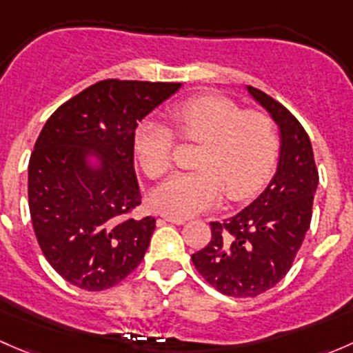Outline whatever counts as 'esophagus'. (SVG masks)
<instances>
[{
	"label": "esophagus",
	"instance_id": "esophagus-1",
	"mask_svg": "<svg viewBox=\"0 0 353 353\" xmlns=\"http://www.w3.org/2000/svg\"><path fill=\"white\" fill-rule=\"evenodd\" d=\"M162 219L165 220V222L176 223V225H183V223L186 222V220H184V219H181V216H170V215H163Z\"/></svg>",
	"mask_w": 353,
	"mask_h": 353
}]
</instances>
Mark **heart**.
Listing matches in <instances>:
<instances>
[{
  "label": "heart",
  "instance_id": "b5f03b06",
  "mask_svg": "<svg viewBox=\"0 0 353 353\" xmlns=\"http://www.w3.org/2000/svg\"><path fill=\"white\" fill-rule=\"evenodd\" d=\"M177 137L199 143L193 172H181L152 193L163 215L193 216L213 208L223 193L232 201L254 194L272 172L280 150L276 124L263 110H244L223 95H196L169 110ZM134 154L150 179L163 176L174 160V133L157 121L134 128Z\"/></svg>",
  "mask_w": 353,
  "mask_h": 353
}]
</instances>
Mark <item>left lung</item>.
Segmentation results:
<instances>
[{"label":"left lung","instance_id":"1","mask_svg":"<svg viewBox=\"0 0 353 353\" xmlns=\"http://www.w3.org/2000/svg\"><path fill=\"white\" fill-rule=\"evenodd\" d=\"M248 90L280 128L279 169L243 212L210 222L212 239L191 256L199 275L229 297H256L287 275L311 225L319 183L311 140L297 117L265 92Z\"/></svg>","mask_w":353,"mask_h":353}]
</instances>
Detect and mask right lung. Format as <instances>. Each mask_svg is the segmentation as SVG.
I'll return each instance as SVG.
<instances>
[{
    "label": "right lung",
    "instance_id": "1",
    "mask_svg": "<svg viewBox=\"0 0 353 353\" xmlns=\"http://www.w3.org/2000/svg\"><path fill=\"white\" fill-rule=\"evenodd\" d=\"M183 83L97 81L51 114L28 160L32 227L49 265L71 285L101 292L138 268L155 230L134 172V128ZM103 159L99 170L86 154Z\"/></svg>",
    "mask_w": 353,
    "mask_h": 353
}]
</instances>
